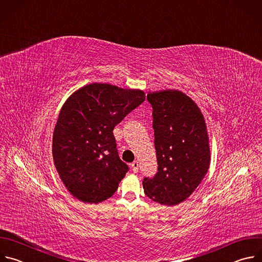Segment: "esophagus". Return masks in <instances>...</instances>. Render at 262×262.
<instances>
[{
	"label": "esophagus",
	"instance_id": "34e87169",
	"mask_svg": "<svg viewBox=\"0 0 262 262\" xmlns=\"http://www.w3.org/2000/svg\"><path fill=\"white\" fill-rule=\"evenodd\" d=\"M138 167H139V164L137 161H134L132 164H131V168H132V171L133 172H137L138 171Z\"/></svg>",
	"mask_w": 262,
	"mask_h": 262
}]
</instances>
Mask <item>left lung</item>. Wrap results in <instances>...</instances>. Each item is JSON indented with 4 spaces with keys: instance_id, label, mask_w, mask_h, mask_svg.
<instances>
[{
    "instance_id": "8db88e82",
    "label": "left lung",
    "mask_w": 262,
    "mask_h": 262,
    "mask_svg": "<svg viewBox=\"0 0 262 262\" xmlns=\"http://www.w3.org/2000/svg\"><path fill=\"white\" fill-rule=\"evenodd\" d=\"M158 172L144 178V193L164 205H177L199 186L210 167L211 151L203 116L196 103L177 90L147 95Z\"/></svg>"
}]
</instances>
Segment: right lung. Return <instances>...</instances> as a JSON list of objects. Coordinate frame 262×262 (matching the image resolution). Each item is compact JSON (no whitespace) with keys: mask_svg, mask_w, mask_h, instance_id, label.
Here are the masks:
<instances>
[{"mask_svg":"<svg viewBox=\"0 0 262 262\" xmlns=\"http://www.w3.org/2000/svg\"><path fill=\"white\" fill-rule=\"evenodd\" d=\"M145 100L139 90L91 83L63 105L52 136V157L67 190L99 203L114 195L129 170L117 149L115 127Z\"/></svg>","mask_w":262,"mask_h":262,"instance_id":"obj_1","label":"right lung"}]
</instances>
